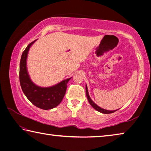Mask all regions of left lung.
Instances as JSON below:
<instances>
[{"mask_svg":"<svg viewBox=\"0 0 151 151\" xmlns=\"http://www.w3.org/2000/svg\"><path fill=\"white\" fill-rule=\"evenodd\" d=\"M86 97H87V99L89 102V103L91 104V105L93 107V108L96 110L97 111L99 112H101L102 113H104V114H110V113H112V112H115L116 111H108V110H105L104 109H102L101 108L100 106H99L98 105H96V104L94 103V102L91 100V99L90 98V96H89L88 94V88H87V86L86 85Z\"/></svg>","mask_w":151,"mask_h":151,"instance_id":"8db88e82","label":"left lung"}]
</instances>
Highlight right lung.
<instances>
[{"label":"right lung","instance_id":"1","mask_svg":"<svg viewBox=\"0 0 151 151\" xmlns=\"http://www.w3.org/2000/svg\"><path fill=\"white\" fill-rule=\"evenodd\" d=\"M36 40L30 42L22 54L20 62V84L25 96L35 106L48 110L55 108L61 103L66 93V85L71 78L50 87H40L32 83L27 72V58L30 47Z\"/></svg>","mask_w":151,"mask_h":151}]
</instances>
